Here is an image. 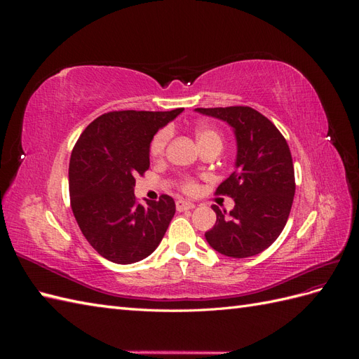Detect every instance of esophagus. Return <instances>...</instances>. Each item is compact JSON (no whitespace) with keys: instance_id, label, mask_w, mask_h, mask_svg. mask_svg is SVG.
Here are the masks:
<instances>
[{"instance_id":"obj_1","label":"esophagus","mask_w":359,"mask_h":359,"mask_svg":"<svg viewBox=\"0 0 359 359\" xmlns=\"http://www.w3.org/2000/svg\"><path fill=\"white\" fill-rule=\"evenodd\" d=\"M193 208H194V203H191V202H187L184 199L177 201V210L178 211H187V210H193Z\"/></svg>"}]
</instances>
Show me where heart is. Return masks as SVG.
<instances>
[{
	"instance_id": "obj_1",
	"label": "heart",
	"mask_w": 359,
	"mask_h": 359,
	"mask_svg": "<svg viewBox=\"0 0 359 359\" xmlns=\"http://www.w3.org/2000/svg\"><path fill=\"white\" fill-rule=\"evenodd\" d=\"M169 136H170V132L168 128L160 130V132L154 136L153 142H151V147H149V154L153 156L154 158L160 157L163 153H165V148H166V144L169 140ZM196 139H198V144L201 145L203 142H208V140H214V139L220 140V136H219V133L215 132V130H212L210 127H201V128H198V132H196ZM186 189L193 190L194 186H193V184H187Z\"/></svg>"
}]
</instances>
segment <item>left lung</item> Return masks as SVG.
<instances>
[{
  "instance_id": "left-lung-1",
  "label": "left lung",
  "mask_w": 359,
  "mask_h": 359,
  "mask_svg": "<svg viewBox=\"0 0 359 359\" xmlns=\"http://www.w3.org/2000/svg\"><path fill=\"white\" fill-rule=\"evenodd\" d=\"M194 112L227 123L236 142L235 170L217 193L235 202L229 215L217 205V222L205 232L208 244L224 256L259 255L285 229L295 196V173L286 139L266 116L247 106L198 107Z\"/></svg>"
}]
</instances>
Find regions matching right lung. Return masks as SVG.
<instances>
[{
	"instance_id": "right-lung-1",
	"label": "right lung",
	"mask_w": 359,
	"mask_h": 359,
	"mask_svg": "<svg viewBox=\"0 0 359 359\" xmlns=\"http://www.w3.org/2000/svg\"><path fill=\"white\" fill-rule=\"evenodd\" d=\"M184 109L119 111L99 116L83 130L70 157L69 186L74 219L86 241L114 264L148 257L175 214L168 194L136 203V175L149 168L151 140Z\"/></svg>"
}]
</instances>
